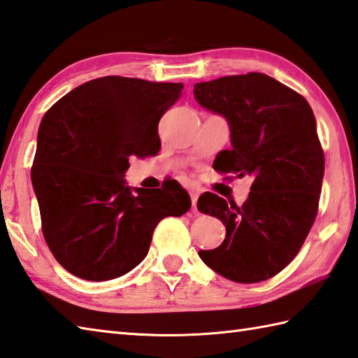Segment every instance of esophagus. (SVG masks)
Wrapping results in <instances>:
<instances>
[{"mask_svg":"<svg viewBox=\"0 0 358 358\" xmlns=\"http://www.w3.org/2000/svg\"><path fill=\"white\" fill-rule=\"evenodd\" d=\"M189 196H192V210H193V213H196V211H198V208H196V202H198L199 192H196V189H192V192H189Z\"/></svg>","mask_w":358,"mask_h":358,"instance_id":"34e87169","label":"esophagus"}]
</instances>
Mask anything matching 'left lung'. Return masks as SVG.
Instances as JSON below:
<instances>
[{
	"instance_id": "left-lung-1",
	"label": "left lung",
	"mask_w": 358,
	"mask_h": 358,
	"mask_svg": "<svg viewBox=\"0 0 358 358\" xmlns=\"http://www.w3.org/2000/svg\"><path fill=\"white\" fill-rule=\"evenodd\" d=\"M193 94L229 123L231 148L217 155L216 170L253 178L241 207L213 193L199 198L201 213L225 225L224 243L199 257L227 280L266 281L296 257L315 221L324 176L315 115L303 96L259 72L196 83Z\"/></svg>"
}]
</instances>
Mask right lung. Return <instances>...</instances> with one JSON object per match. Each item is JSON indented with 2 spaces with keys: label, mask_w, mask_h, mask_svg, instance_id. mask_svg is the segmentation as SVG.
Here are the masks:
<instances>
[{
  "label": "right lung",
  "mask_w": 358,
  "mask_h": 358,
  "mask_svg": "<svg viewBox=\"0 0 358 358\" xmlns=\"http://www.w3.org/2000/svg\"><path fill=\"white\" fill-rule=\"evenodd\" d=\"M182 83L101 77L49 109L31 171L43 235L72 275L108 281L147 257L156 225L192 207L179 184L147 189L125 180L129 157L156 155L159 120Z\"/></svg>",
  "instance_id": "right-lung-1"
}]
</instances>
